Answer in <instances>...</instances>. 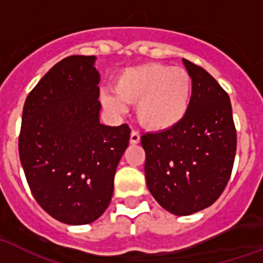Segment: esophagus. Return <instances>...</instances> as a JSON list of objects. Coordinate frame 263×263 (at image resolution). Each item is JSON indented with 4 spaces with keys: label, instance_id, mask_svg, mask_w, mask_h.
Masks as SVG:
<instances>
[{
    "label": "esophagus",
    "instance_id": "1",
    "mask_svg": "<svg viewBox=\"0 0 263 263\" xmlns=\"http://www.w3.org/2000/svg\"><path fill=\"white\" fill-rule=\"evenodd\" d=\"M138 142H140V134L137 132H132V134H130V144L136 145Z\"/></svg>",
    "mask_w": 263,
    "mask_h": 263
}]
</instances>
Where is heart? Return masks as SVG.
Instances as JSON below:
<instances>
[{
	"label": "heart",
	"mask_w": 263,
	"mask_h": 263,
	"mask_svg": "<svg viewBox=\"0 0 263 263\" xmlns=\"http://www.w3.org/2000/svg\"><path fill=\"white\" fill-rule=\"evenodd\" d=\"M114 93L101 96L104 108L112 115L125 111L123 103L137 104L136 115L144 127L164 132L184 121L192 100V79L181 67L144 64L118 75Z\"/></svg>",
	"instance_id": "obj_1"
}]
</instances>
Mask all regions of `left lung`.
I'll use <instances>...</instances> for the list:
<instances>
[{"mask_svg":"<svg viewBox=\"0 0 263 263\" xmlns=\"http://www.w3.org/2000/svg\"><path fill=\"white\" fill-rule=\"evenodd\" d=\"M192 79L191 107L180 125L141 136L151 195L174 215L213 204L231 177L236 129L229 96L201 67L182 60Z\"/></svg>","mask_w":263,"mask_h":263,"instance_id":"1","label":"left lung"}]
</instances>
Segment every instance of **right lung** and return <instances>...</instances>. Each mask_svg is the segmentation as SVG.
Returning <instances> with one entry per match:
<instances>
[{"instance_id": "obj_1", "label": "right lung", "mask_w": 263, "mask_h": 263, "mask_svg": "<svg viewBox=\"0 0 263 263\" xmlns=\"http://www.w3.org/2000/svg\"><path fill=\"white\" fill-rule=\"evenodd\" d=\"M96 56L63 59L26 99L19 137L20 162L38 204L68 225L103 215L114 177L129 145L127 125L100 122Z\"/></svg>"}]
</instances>
